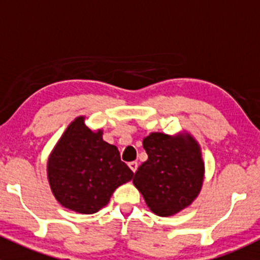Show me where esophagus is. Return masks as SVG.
<instances>
[{"mask_svg":"<svg viewBox=\"0 0 260 260\" xmlns=\"http://www.w3.org/2000/svg\"><path fill=\"white\" fill-rule=\"evenodd\" d=\"M128 166H129V169L132 170V172H136L138 169V162H136V161L129 162V164H128Z\"/></svg>","mask_w":260,"mask_h":260,"instance_id":"34e87169","label":"esophagus"}]
</instances>
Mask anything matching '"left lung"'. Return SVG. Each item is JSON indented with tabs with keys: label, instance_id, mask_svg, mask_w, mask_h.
I'll list each match as a JSON object with an SVG mask.
<instances>
[{
	"label": "left lung",
	"instance_id": "8db88e82",
	"mask_svg": "<svg viewBox=\"0 0 260 260\" xmlns=\"http://www.w3.org/2000/svg\"><path fill=\"white\" fill-rule=\"evenodd\" d=\"M148 159L138 167L133 185L158 216L187 208L201 191L205 164L198 141L187 132L149 133L143 140Z\"/></svg>",
	"mask_w": 260,
	"mask_h": 260
}]
</instances>
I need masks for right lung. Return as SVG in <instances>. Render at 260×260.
<instances>
[{
	"instance_id": "1",
	"label": "right lung",
	"mask_w": 260,
	"mask_h": 260,
	"mask_svg": "<svg viewBox=\"0 0 260 260\" xmlns=\"http://www.w3.org/2000/svg\"><path fill=\"white\" fill-rule=\"evenodd\" d=\"M85 117L75 118L50 153L48 180L60 205L80 214H94L111 200L117 187L132 180L119 151L103 141V131H91Z\"/></svg>"
}]
</instances>
